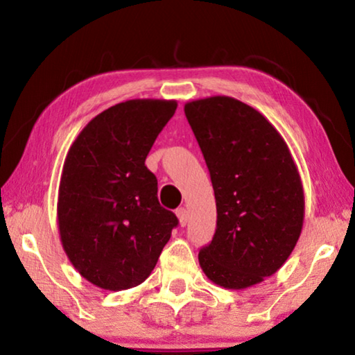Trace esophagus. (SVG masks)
Returning a JSON list of instances; mask_svg holds the SVG:
<instances>
[{"instance_id": "34e87169", "label": "esophagus", "mask_w": 355, "mask_h": 355, "mask_svg": "<svg viewBox=\"0 0 355 355\" xmlns=\"http://www.w3.org/2000/svg\"><path fill=\"white\" fill-rule=\"evenodd\" d=\"M177 218H178L180 225H182V227L188 224V211H186V208H178L177 209Z\"/></svg>"}]
</instances>
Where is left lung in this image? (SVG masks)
<instances>
[{"label":"left lung","instance_id":"left-lung-1","mask_svg":"<svg viewBox=\"0 0 355 355\" xmlns=\"http://www.w3.org/2000/svg\"><path fill=\"white\" fill-rule=\"evenodd\" d=\"M211 177L218 225L199 252L202 271L227 290H244L279 271L304 224V188L274 125L236 98L184 105Z\"/></svg>","mask_w":355,"mask_h":355}]
</instances>
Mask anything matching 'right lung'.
<instances>
[{"label":"right lung","instance_id":"add662e5","mask_svg":"<svg viewBox=\"0 0 355 355\" xmlns=\"http://www.w3.org/2000/svg\"><path fill=\"white\" fill-rule=\"evenodd\" d=\"M175 100L137 98L95 116L71 144L58 194L70 263L92 285L122 291L152 274L177 216L158 202L146 158Z\"/></svg>","mask_w":355,"mask_h":355}]
</instances>
